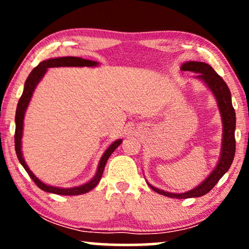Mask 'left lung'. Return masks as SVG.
<instances>
[{
    "label": "left lung",
    "mask_w": 249,
    "mask_h": 249,
    "mask_svg": "<svg viewBox=\"0 0 249 249\" xmlns=\"http://www.w3.org/2000/svg\"><path fill=\"white\" fill-rule=\"evenodd\" d=\"M181 70L192 71L197 73V79L202 80L207 88L212 91L215 97L217 107H219L221 120H222V145H221L220 159L215 168L207 176V178L200 182L195 188L189 192L175 194L159 189L147 182V185L158 194L171 198H193L205 195L216 185L217 181L222 178L232 164L234 152H236V139H234V130H236V112L231 102V93L224 80L217 74L210 64L197 61H188L181 66Z\"/></svg>",
    "instance_id": "8db88e82"
}]
</instances>
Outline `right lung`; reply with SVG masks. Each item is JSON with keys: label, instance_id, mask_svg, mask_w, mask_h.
<instances>
[{"label": "right lung", "instance_id": "add662e5", "mask_svg": "<svg viewBox=\"0 0 249 249\" xmlns=\"http://www.w3.org/2000/svg\"><path fill=\"white\" fill-rule=\"evenodd\" d=\"M97 66H98V62H96V61L81 59V57H77V56L54 57V59L42 61V62H40L38 66L35 68V69H33L32 72L29 73L28 78H27V80L25 83V87H23L22 95L18 102V105H17L15 147H16V153H17V156H18L19 162L21 163V165L25 168V170L29 175L30 178L34 180V182H35L40 189L44 190V192L57 194V195H66V196L81 195V194H86L88 192H90V190L95 188V187L97 186V183L100 182L102 175H103L105 164H107L108 158H110L112 153L114 152V149L117 148L118 146L122 142V139H118V141L113 142L110 146H108L107 151L104 152V154L102 155L100 163H98V166H97V171H96V173H95V176L93 177V179L89 180V181L86 183H84V185L72 187V188H61V187L46 185V183L40 181V180L37 178V177L34 175L32 171H30L28 165L26 164L25 159H23L22 151H21L23 119H25L26 110H27V107H28L30 100H32L34 90H35V88L37 85H38L39 81L42 80L44 74L46 73L47 69H49V68H57V67H97Z\"/></svg>", "mask_w": 249, "mask_h": 249}]
</instances>
